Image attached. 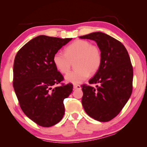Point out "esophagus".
<instances>
[{
    "instance_id": "esophagus-1",
    "label": "esophagus",
    "mask_w": 147,
    "mask_h": 147,
    "mask_svg": "<svg viewBox=\"0 0 147 147\" xmlns=\"http://www.w3.org/2000/svg\"><path fill=\"white\" fill-rule=\"evenodd\" d=\"M73 88L74 89H80L81 87L80 85H76V84H74L73 86Z\"/></svg>"
}]
</instances>
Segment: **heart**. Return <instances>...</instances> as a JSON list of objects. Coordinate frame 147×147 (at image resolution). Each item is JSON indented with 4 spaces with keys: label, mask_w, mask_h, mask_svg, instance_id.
<instances>
[{
    "label": "heart",
    "mask_w": 147,
    "mask_h": 147,
    "mask_svg": "<svg viewBox=\"0 0 147 147\" xmlns=\"http://www.w3.org/2000/svg\"><path fill=\"white\" fill-rule=\"evenodd\" d=\"M102 55L100 48L90 41L77 39L66 47L65 53L58 51L53 56V63L62 74L70 71L74 61L75 69L65 76L67 82L73 84L82 82L100 69Z\"/></svg>",
    "instance_id": "heart-1"
}]
</instances>
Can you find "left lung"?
Wrapping results in <instances>:
<instances>
[{"label":"left lung","instance_id":"obj_1","mask_svg":"<svg viewBox=\"0 0 147 147\" xmlns=\"http://www.w3.org/2000/svg\"><path fill=\"white\" fill-rule=\"evenodd\" d=\"M79 38L95 41L102 55L100 69L89 81L97 84L96 88L82 85L84 109L96 121H109L121 112L132 93L134 73L130 56L120 41L102 32Z\"/></svg>","mask_w":147,"mask_h":147}]
</instances>
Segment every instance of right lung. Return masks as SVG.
Listing matches in <instances>:
<instances>
[{"label": "right lung", "instance_id": "add662e5", "mask_svg": "<svg viewBox=\"0 0 147 147\" xmlns=\"http://www.w3.org/2000/svg\"><path fill=\"white\" fill-rule=\"evenodd\" d=\"M71 39L39 36L24 45L15 58L13 86L20 107L43 127L61 120L63 100L73 91V84L61 83L64 78L53 63L54 54ZM59 83L61 86H56Z\"/></svg>", "mask_w": 147, "mask_h": 147}]
</instances>
